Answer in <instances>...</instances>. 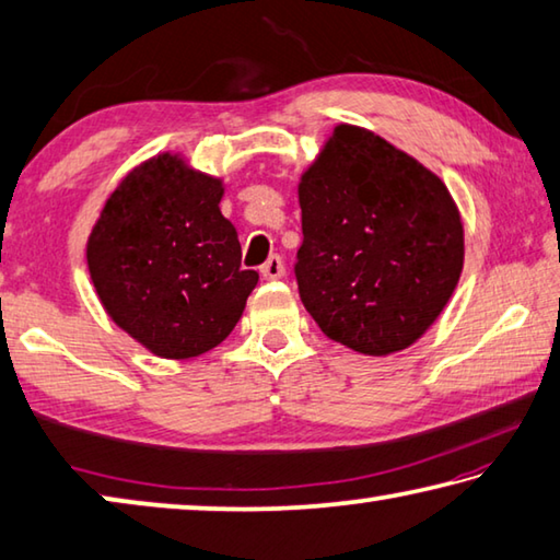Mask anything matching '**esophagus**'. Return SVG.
Instances as JSON below:
<instances>
[{
  "label": "esophagus",
  "mask_w": 560,
  "mask_h": 560,
  "mask_svg": "<svg viewBox=\"0 0 560 560\" xmlns=\"http://www.w3.org/2000/svg\"><path fill=\"white\" fill-rule=\"evenodd\" d=\"M261 277L269 281H277L283 277V259L281 257H269V261L261 267Z\"/></svg>",
  "instance_id": "esophagus-1"
}]
</instances>
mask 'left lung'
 <instances>
[{"mask_svg":"<svg viewBox=\"0 0 560 560\" xmlns=\"http://www.w3.org/2000/svg\"><path fill=\"white\" fill-rule=\"evenodd\" d=\"M299 205V293L318 328L363 355L428 334L464 267L447 185L373 130L338 122L301 173Z\"/></svg>","mask_w":560,"mask_h":560,"instance_id":"1","label":"left lung"}]
</instances>
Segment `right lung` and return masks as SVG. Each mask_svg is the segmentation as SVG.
I'll return each instance as SVG.
<instances>
[{
	"mask_svg": "<svg viewBox=\"0 0 560 560\" xmlns=\"http://www.w3.org/2000/svg\"><path fill=\"white\" fill-rule=\"evenodd\" d=\"M222 197V177L195 170L183 153H160L120 179L89 234L98 301L158 358L187 360L220 346L257 287L259 273L240 267Z\"/></svg>",
	"mask_w": 560,
	"mask_h": 560,
	"instance_id": "add662e5",
	"label": "right lung"
}]
</instances>
